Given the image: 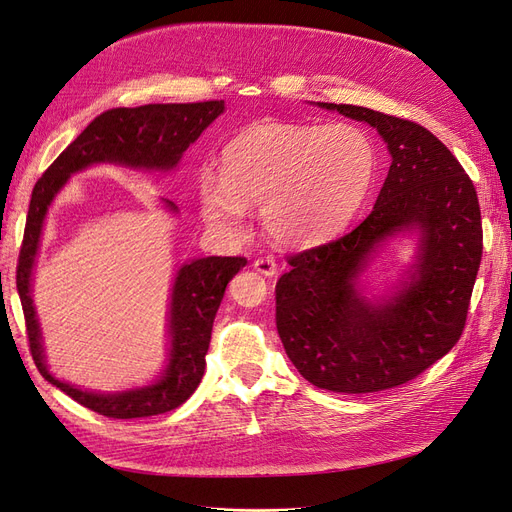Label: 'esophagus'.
<instances>
[{"label":"esophagus","instance_id":"34e87169","mask_svg":"<svg viewBox=\"0 0 512 512\" xmlns=\"http://www.w3.org/2000/svg\"><path fill=\"white\" fill-rule=\"evenodd\" d=\"M253 268H255L259 274L268 276V278H272V276H276V274H278V266H276L274 257H259V259H255Z\"/></svg>","mask_w":512,"mask_h":512}]
</instances>
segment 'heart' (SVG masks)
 Segmentation results:
<instances>
[{
	"instance_id": "obj_1",
	"label": "heart",
	"mask_w": 512,
	"mask_h": 512,
	"mask_svg": "<svg viewBox=\"0 0 512 512\" xmlns=\"http://www.w3.org/2000/svg\"><path fill=\"white\" fill-rule=\"evenodd\" d=\"M377 175V149L354 124L263 120L221 151V177H198L204 219L225 234L244 230L261 204L268 234L285 246H318L342 234Z\"/></svg>"
}]
</instances>
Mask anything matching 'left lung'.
I'll list each match as a JSON object with an SVG mask.
<instances>
[{
  "label": "left lung",
  "mask_w": 512,
  "mask_h": 512,
  "mask_svg": "<svg viewBox=\"0 0 512 512\" xmlns=\"http://www.w3.org/2000/svg\"><path fill=\"white\" fill-rule=\"evenodd\" d=\"M369 124L392 158L369 217L335 242L289 257L276 285V327L316 388L365 394L401 386L462 335L483 251L475 185L424 126L356 105L314 103ZM414 255L380 290L368 270L394 239Z\"/></svg>",
  "instance_id": "left-lung-1"
}]
</instances>
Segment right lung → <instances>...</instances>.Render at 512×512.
<instances>
[{"label": "right lung", "instance_id": "right-lung-1", "mask_svg": "<svg viewBox=\"0 0 512 512\" xmlns=\"http://www.w3.org/2000/svg\"><path fill=\"white\" fill-rule=\"evenodd\" d=\"M223 111L225 101L109 109L86 126L82 135L48 166L33 187L16 270V289L27 320L33 361L44 380L69 394L73 401L107 418L130 420L166 413L183 405L194 394L204 375V356L211 344L213 320L225 287L246 266V259L198 257L181 263L168 295V344L162 371L143 386L116 392L88 390L59 380L50 371L40 316L33 304V272L48 211L69 177L90 166L113 164L139 173H173L185 149L196 143ZM160 202L170 215H179L175 202L166 198H160Z\"/></svg>", "mask_w": 512, "mask_h": 512}]
</instances>
